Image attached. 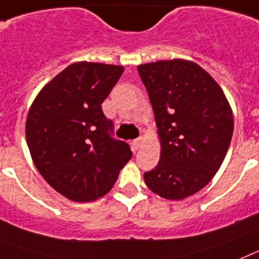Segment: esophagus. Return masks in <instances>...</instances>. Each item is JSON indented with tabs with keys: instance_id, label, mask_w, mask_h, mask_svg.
I'll list each match as a JSON object with an SVG mask.
<instances>
[{
	"instance_id": "esophagus-1",
	"label": "esophagus",
	"mask_w": 259,
	"mask_h": 259,
	"mask_svg": "<svg viewBox=\"0 0 259 259\" xmlns=\"http://www.w3.org/2000/svg\"><path fill=\"white\" fill-rule=\"evenodd\" d=\"M142 145H143L142 137H139V138H137V139H134V141H133V147H134V150H136V151H138L139 148L142 147Z\"/></svg>"
}]
</instances>
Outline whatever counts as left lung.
<instances>
[{"label":"left lung","mask_w":259,"mask_h":259,"mask_svg":"<svg viewBox=\"0 0 259 259\" xmlns=\"http://www.w3.org/2000/svg\"><path fill=\"white\" fill-rule=\"evenodd\" d=\"M138 73L161 147L145 183L155 194L180 201L203 189L219 170L232 139V109L223 90L195 62H150L139 65Z\"/></svg>","instance_id":"1"}]
</instances>
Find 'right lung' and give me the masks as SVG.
Returning <instances> with one entry per match:
<instances>
[{
    "mask_svg": "<svg viewBox=\"0 0 259 259\" xmlns=\"http://www.w3.org/2000/svg\"><path fill=\"white\" fill-rule=\"evenodd\" d=\"M122 66L75 62L37 94L26 121L35 167L56 192L75 202L107 194L132 157L126 142L112 138L113 122L102 104Z\"/></svg>",
    "mask_w": 259,
    "mask_h": 259,
    "instance_id": "right-lung-1",
    "label": "right lung"
}]
</instances>
